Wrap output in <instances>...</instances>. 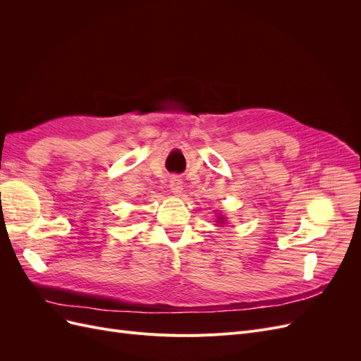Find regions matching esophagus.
I'll list each match as a JSON object with an SVG mask.
<instances>
[{
	"label": "esophagus",
	"mask_w": 361,
	"mask_h": 361,
	"mask_svg": "<svg viewBox=\"0 0 361 361\" xmlns=\"http://www.w3.org/2000/svg\"><path fill=\"white\" fill-rule=\"evenodd\" d=\"M182 183H183V182H182L179 178H176V176L171 178V179H170V185H169L170 191H171L173 194H180V192H182V187H183Z\"/></svg>",
	"instance_id": "1"
}]
</instances>
